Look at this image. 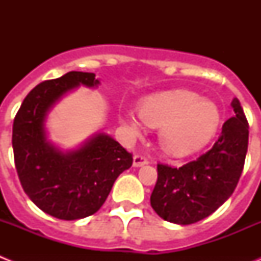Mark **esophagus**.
Returning <instances> with one entry per match:
<instances>
[{
  "instance_id": "1",
  "label": "esophagus",
  "mask_w": 261,
  "mask_h": 261,
  "mask_svg": "<svg viewBox=\"0 0 261 261\" xmlns=\"http://www.w3.org/2000/svg\"><path fill=\"white\" fill-rule=\"evenodd\" d=\"M147 165V159L142 155H135L133 156V167H142V166Z\"/></svg>"
}]
</instances>
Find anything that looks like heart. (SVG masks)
<instances>
[{"instance_id": "1", "label": "heart", "mask_w": 261, "mask_h": 261, "mask_svg": "<svg viewBox=\"0 0 261 261\" xmlns=\"http://www.w3.org/2000/svg\"><path fill=\"white\" fill-rule=\"evenodd\" d=\"M142 121L159 126L158 144L172 156H184L201 149L217 133L221 111L209 99L188 90H171L147 96L140 105L138 115L125 111L120 124L132 137L141 135Z\"/></svg>"}]
</instances>
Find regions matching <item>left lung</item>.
Segmentation results:
<instances>
[{
  "instance_id": "8db88e82",
  "label": "left lung",
  "mask_w": 261,
  "mask_h": 261,
  "mask_svg": "<svg viewBox=\"0 0 261 261\" xmlns=\"http://www.w3.org/2000/svg\"><path fill=\"white\" fill-rule=\"evenodd\" d=\"M231 107L235 115L225 121L211 150L181 167H156L150 204L165 221L191 225L204 220L234 192L247 154L248 123L238 99Z\"/></svg>"
}]
</instances>
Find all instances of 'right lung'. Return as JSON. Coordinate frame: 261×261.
<instances>
[{"label":"right lung","mask_w":261,"mask_h":261,"mask_svg":"<svg viewBox=\"0 0 261 261\" xmlns=\"http://www.w3.org/2000/svg\"><path fill=\"white\" fill-rule=\"evenodd\" d=\"M94 73L69 71L44 81L24 98L13 124V150L20 184L39 209L73 221L96 213L120 174L132 166V154L106 133H96L73 150L48 138L49 111L77 87L95 89Z\"/></svg>","instance_id":"right-lung-1"}]
</instances>
